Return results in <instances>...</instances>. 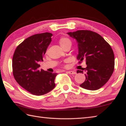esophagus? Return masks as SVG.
Instances as JSON below:
<instances>
[{"instance_id": "1", "label": "esophagus", "mask_w": 126, "mask_h": 126, "mask_svg": "<svg viewBox=\"0 0 126 126\" xmlns=\"http://www.w3.org/2000/svg\"><path fill=\"white\" fill-rule=\"evenodd\" d=\"M68 73H69V74H76V72H75V71H67Z\"/></svg>"}]
</instances>
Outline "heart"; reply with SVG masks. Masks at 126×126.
Listing matches in <instances>:
<instances>
[{"instance_id": "heart-1", "label": "heart", "mask_w": 126, "mask_h": 126, "mask_svg": "<svg viewBox=\"0 0 126 126\" xmlns=\"http://www.w3.org/2000/svg\"><path fill=\"white\" fill-rule=\"evenodd\" d=\"M59 44L61 47H63V46L67 45V44H71V41L68 38H66V37H61L59 40Z\"/></svg>"}]
</instances>
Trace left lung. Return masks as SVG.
<instances>
[{
  "label": "left lung",
  "mask_w": 126,
  "mask_h": 126,
  "mask_svg": "<svg viewBox=\"0 0 126 126\" xmlns=\"http://www.w3.org/2000/svg\"><path fill=\"white\" fill-rule=\"evenodd\" d=\"M67 34L76 40L80 63L86 60L87 67L77 73L85 72V81L80 86L89 90L100 89L112 76L114 67V56L109 44L100 35L90 30H78Z\"/></svg>",
  "instance_id": "obj_1"
}]
</instances>
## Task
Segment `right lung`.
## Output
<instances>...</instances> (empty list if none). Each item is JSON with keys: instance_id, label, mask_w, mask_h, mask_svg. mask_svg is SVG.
<instances>
[{"instance_id": "obj_1", "label": "right lung", "mask_w": 126, "mask_h": 126, "mask_svg": "<svg viewBox=\"0 0 126 126\" xmlns=\"http://www.w3.org/2000/svg\"><path fill=\"white\" fill-rule=\"evenodd\" d=\"M50 32L35 34L28 37L15 50L13 57V75L16 82L26 91L40 96L55 87L54 80L57 74L39 69V62L51 42Z\"/></svg>"}]
</instances>
